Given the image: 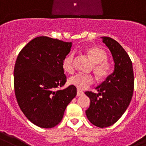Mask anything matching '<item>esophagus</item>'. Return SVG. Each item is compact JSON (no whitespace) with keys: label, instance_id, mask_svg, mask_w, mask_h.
<instances>
[{"label":"esophagus","instance_id":"esophagus-1","mask_svg":"<svg viewBox=\"0 0 146 146\" xmlns=\"http://www.w3.org/2000/svg\"><path fill=\"white\" fill-rule=\"evenodd\" d=\"M84 92L82 91H80V90H78L77 91V96H81L84 94Z\"/></svg>","mask_w":146,"mask_h":146}]
</instances>
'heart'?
Segmentation results:
<instances>
[{
  "mask_svg": "<svg viewBox=\"0 0 146 146\" xmlns=\"http://www.w3.org/2000/svg\"><path fill=\"white\" fill-rule=\"evenodd\" d=\"M90 58L94 62L93 70L96 77L102 79L107 77L110 73L111 66L107 62V54L104 50L98 47H90L87 50ZM62 68L66 73L73 71V54H68L62 61ZM94 83V78L91 75L76 73L68 78V84L74 86L78 89H85Z\"/></svg>",
  "mask_w": 146,
  "mask_h": 146,
  "instance_id": "b5f03b06",
  "label": "heart"
}]
</instances>
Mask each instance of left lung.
Wrapping results in <instances>:
<instances>
[{
	"instance_id": "obj_1",
	"label": "left lung",
	"mask_w": 146,
	"mask_h": 146,
	"mask_svg": "<svg viewBox=\"0 0 146 146\" xmlns=\"http://www.w3.org/2000/svg\"><path fill=\"white\" fill-rule=\"evenodd\" d=\"M102 38L112 55L114 71L96 87L97 94L86 92L85 94L90 99L87 118L103 128L115 123L128 107L134 90V73L131 60L123 47L111 38Z\"/></svg>"
}]
</instances>
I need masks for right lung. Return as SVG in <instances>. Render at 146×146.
<instances>
[{
  "mask_svg": "<svg viewBox=\"0 0 146 146\" xmlns=\"http://www.w3.org/2000/svg\"><path fill=\"white\" fill-rule=\"evenodd\" d=\"M71 47L72 42L38 36L21 50L16 59L13 82L18 104L30 122L42 128L59 124L77 94L72 85L54 90L66 82L62 61Z\"/></svg>",
  "mask_w": 146,
  "mask_h": 146,
  "instance_id": "obj_1",
  "label": "right lung"
}]
</instances>
